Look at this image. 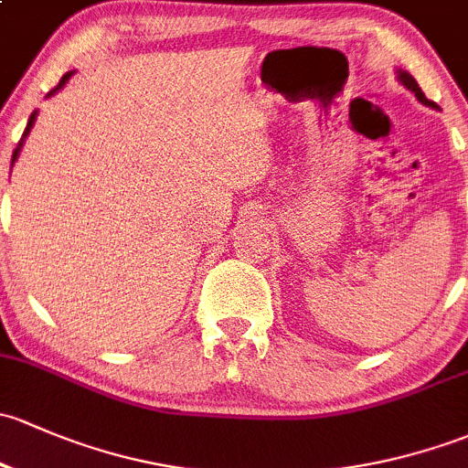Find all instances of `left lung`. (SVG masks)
Wrapping results in <instances>:
<instances>
[{
    "label": "left lung",
    "mask_w": 468,
    "mask_h": 468,
    "mask_svg": "<svg viewBox=\"0 0 468 468\" xmlns=\"http://www.w3.org/2000/svg\"><path fill=\"white\" fill-rule=\"evenodd\" d=\"M399 79H401V83L406 85L408 90L414 91V96H417V99L421 101V103H426V105H432V101H428V99H426V94H423L421 88H419V85H417V80H414L410 74H406V71H399Z\"/></svg>",
    "instance_id": "1"
}]
</instances>
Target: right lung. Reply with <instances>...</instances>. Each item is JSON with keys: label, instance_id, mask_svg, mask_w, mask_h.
<instances>
[{"label": "right lung", "instance_id": "add662e5", "mask_svg": "<svg viewBox=\"0 0 468 468\" xmlns=\"http://www.w3.org/2000/svg\"><path fill=\"white\" fill-rule=\"evenodd\" d=\"M69 76H71V71H69V74H65V76H62V79H60V83H58V85H56V88L49 91V94H54V91H58V90H60V88H62V85H65V83H67V79H69ZM33 122H36V112H33V114H31V117H28V123H27V128H24V134H22V139H24V137H27V134H28V130H31V126H33ZM19 148H22V142H19V144H17V148H16V151H13V162H16V160H17V153H19Z\"/></svg>", "mask_w": 468, "mask_h": 468}]
</instances>
